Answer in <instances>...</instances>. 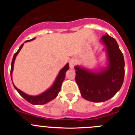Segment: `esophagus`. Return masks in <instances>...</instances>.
I'll return each mask as SVG.
<instances>
[{"instance_id": "1", "label": "esophagus", "mask_w": 135, "mask_h": 135, "mask_svg": "<svg viewBox=\"0 0 135 135\" xmlns=\"http://www.w3.org/2000/svg\"><path fill=\"white\" fill-rule=\"evenodd\" d=\"M76 60L74 59H71V60H70V61H69V65H70V68L71 69H73L74 68L75 65H76Z\"/></svg>"}]
</instances>
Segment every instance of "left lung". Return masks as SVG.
Returning a JSON list of instances; mask_svg holds the SVG:
<instances>
[{
	"mask_svg": "<svg viewBox=\"0 0 135 135\" xmlns=\"http://www.w3.org/2000/svg\"><path fill=\"white\" fill-rule=\"evenodd\" d=\"M101 41L107 47L109 65L95 73L76 66L75 80L82 97L93 102H103L116 94L124 78V59L116 40L106 34Z\"/></svg>",
	"mask_w": 135,
	"mask_h": 135,
	"instance_id": "left-lung-1",
	"label": "left lung"
}]
</instances>
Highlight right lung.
Segmentation results:
<instances>
[{
  "label": "right lung",
  "mask_w": 135,
  "mask_h": 135,
  "mask_svg": "<svg viewBox=\"0 0 135 135\" xmlns=\"http://www.w3.org/2000/svg\"><path fill=\"white\" fill-rule=\"evenodd\" d=\"M34 38L32 40H27L26 42H29L31 41V40H34ZM23 44L20 46V49H18V51H17L16 53L14 54L13 57V59H12L11 62V77L12 78V72H13V64L14 62H15V59L16 58L17 55L18 54V53L20 52V50L21 49V48L23 47ZM69 64H67L66 65L64 66V68L63 69L61 70V71H59V74L57 76V78H56L54 84H53V86L50 88L49 89L46 90V91L44 92L43 93L40 94V95H38V96H30V95H28L27 94L24 93L23 92L21 91L20 89H18L13 84L15 89L17 90V92L19 93L20 95H21L22 97H23L24 99H26L27 102L30 103L31 104L33 105H43L45 104V103H48L51 100L54 99L57 96L59 92L61 90V84L63 81L65 79V72L67 71V70H69Z\"/></svg>",
  "instance_id": "right-lung-1"
}]
</instances>
